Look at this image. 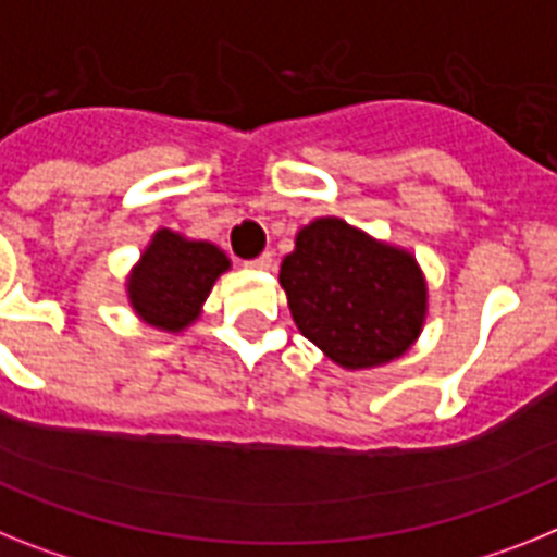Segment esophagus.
<instances>
[{"label":"esophagus","mask_w":557,"mask_h":557,"mask_svg":"<svg viewBox=\"0 0 557 557\" xmlns=\"http://www.w3.org/2000/svg\"><path fill=\"white\" fill-rule=\"evenodd\" d=\"M251 269H271L274 265V255L271 251H263L260 257H255V260H249Z\"/></svg>","instance_id":"obj_1"}]
</instances>
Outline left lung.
Listing matches in <instances>:
<instances>
[{
	"label": "left lung",
	"instance_id": "obj_1",
	"mask_svg": "<svg viewBox=\"0 0 557 557\" xmlns=\"http://www.w3.org/2000/svg\"><path fill=\"white\" fill-rule=\"evenodd\" d=\"M280 286L300 334L350 371L401 357L424 325L428 288L413 255L339 218L300 228Z\"/></svg>",
	"mask_w": 557,
	"mask_h": 557
}]
</instances>
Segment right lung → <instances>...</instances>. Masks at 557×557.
Listing matches in <instances>:
<instances>
[{
	"instance_id": "obj_1",
	"label": "right lung",
	"mask_w": 557,
	"mask_h": 557,
	"mask_svg": "<svg viewBox=\"0 0 557 557\" xmlns=\"http://www.w3.org/2000/svg\"><path fill=\"white\" fill-rule=\"evenodd\" d=\"M228 257L207 240H186L170 228L156 232L127 283L135 314L161 331H181L198 320Z\"/></svg>"
}]
</instances>
